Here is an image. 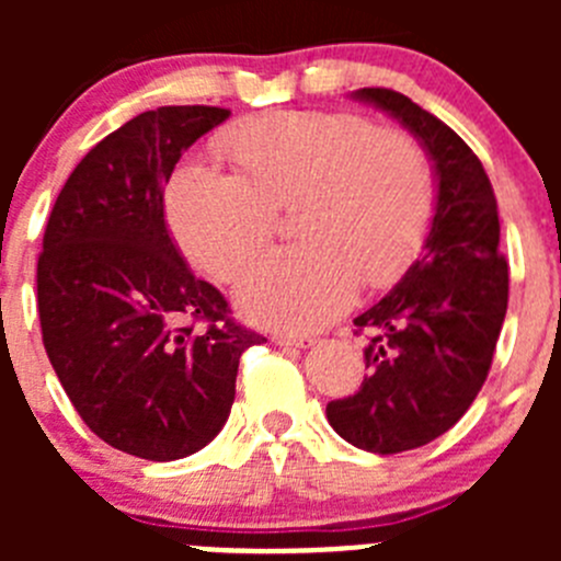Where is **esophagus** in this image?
<instances>
[{
  "mask_svg": "<svg viewBox=\"0 0 561 561\" xmlns=\"http://www.w3.org/2000/svg\"><path fill=\"white\" fill-rule=\"evenodd\" d=\"M271 342L279 344V347H312L314 339L312 336H298V333H274Z\"/></svg>",
  "mask_w": 561,
  "mask_h": 561,
  "instance_id": "34e87169",
  "label": "esophagus"
}]
</instances>
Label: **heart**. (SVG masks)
<instances>
[{
  "mask_svg": "<svg viewBox=\"0 0 561 561\" xmlns=\"http://www.w3.org/2000/svg\"><path fill=\"white\" fill-rule=\"evenodd\" d=\"M236 171L190 160L168 186V219L195 268L230 282L296 206L301 244L271 252L236 287L249 320L312 331L353 304L358 282L399 279L432 228L434 171L412 135L350 111H282L222 135Z\"/></svg>",
  "mask_w": 561,
  "mask_h": 561,
  "instance_id": "heart-1",
  "label": "heart"
}]
</instances>
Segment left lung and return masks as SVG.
I'll return each mask as SVG.
<instances>
[{
    "mask_svg": "<svg viewBox=\"0 0 561 561\" xmlns=\"http://www.w3.org/2000/svg\"><path fill=\"white\" fill-rule=\"evenodd\" d=\"M353 98L399 118L437 175L423 254L382 301L353 320L369 333V375L358 393L325 407L339 437L388 456L432 443L469 410L489 377L511 279L496 197L474 151L393 89H358Z\"/></svg>",
    "mask_w": 561,
    "mask_h": 561,
    "instance_id": "obj_1",
    "label": "left lung"
}]
</instances>
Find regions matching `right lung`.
Returning a JSON list of instances; mask_svg holds the SVG:
<instances>
[{
    "mask_svg": "<svg viewBox=\"0 0 561 561\" xmlns=\"http://www.w3.org/2000/svg\"><path fill=\"white\" fill-rule=\"evenodd\" d=\"M228 116L138 113L78 162L45 225L37 312L50 366L100 439L149 461L197 454L222 432L241 353L263 342L192 274L165 225L175 162Z\"/></svg>",
    "mask_w": 561,
    "mask_h": 561,
    "instance_id": "1",
    "label": "right lung"
}]
</instances>
